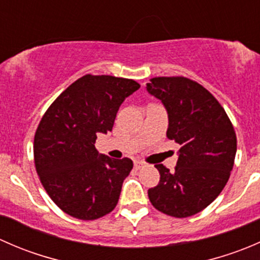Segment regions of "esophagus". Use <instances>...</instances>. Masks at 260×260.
I'll return each instance as SVG.
<instances>
[{"mask_svg":"<svg viewBox=\"0 0 260 260\" xmlns=\"http://www.w3.org/2000/svg\"><path fill=\"white\" fill-rule=\"evenodd\" d=\"M145 166V164H143L142 161H140V159H135V167L137 170H140V169H142V167Z\"/></svg>","mask_w":260,"mask_h":260,"instance_id":"34e87169","label":"esophagus"}]
</instances>
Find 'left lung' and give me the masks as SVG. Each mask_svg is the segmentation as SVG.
Returning <instances> with one entry per match:
<instances>
[{"mask_svg":"<svg viewBox=\"0 0 260 260\" xmlns=\"http://www.w3.org/2000/svg\"><path fill=\"white\" fill-rule=\"evenodd\" d=\"M169 113L167 138L181 146L174 172L154 165L158 185L148 190L152 205L174 217L198 214L219 196L234 166L237 135L217 99L198 81L156 77L146 84Z\"/></svg>","mask_w":260,"mask_h":260,"instance_id":"1","label":"left lung"}]
</instances>
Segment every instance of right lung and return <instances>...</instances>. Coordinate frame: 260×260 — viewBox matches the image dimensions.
I'll return each instance as SVG.
<instances>
[{"label": "right lung", "mask_w": 260, "mask_h": 260, "mask_svg": "<svg viewBox=\"0 0 260 260\" xmlns=\"http://www.w3.org/2000/svg\"><path fill=\"white\" fill-rule=\"evenodd\" d=\"M140 84L112 75L84 77L51 103L34 138L36 172L52 201L73 217L95 220L117 206L131 158L99 156L96 135L112 131L120 104Z\"/></svg>", "instance_id": "1"}]
</instances>
